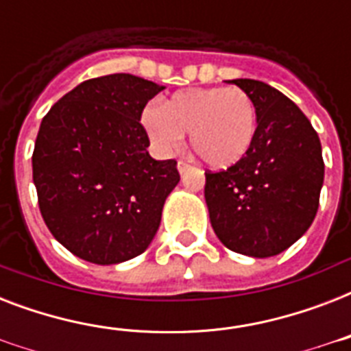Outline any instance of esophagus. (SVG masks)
Wrapping results in <instances>:
<instances>
[{
    "label": "esophagus",
    "mask_w": 351,
    "mask_h": 351,
    "mask_svg": "<svg viewBox=\"0 0 351 351\" xmlns=\"http://www.w3.org/2000/svg\"><path fill=\"white\" fill-rule=\"evenodd\" d=\"M189 169H191V165L187 164L186 160H180V162H178V171H180V175H184V173Z\"/></svg>",
    "instance_id": "obj_1"
}]
</instances>
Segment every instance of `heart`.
<instances>
[{"label": "heart", "instance_id": "b5f03b06", "mask_svg": "<svg viewBox=\"0 0 351 351\" xmlns=\"http://www.w3.org/2000/svg\"><path fill=\"white\" fill-rule=\"evenodd\" d=\"M142 125L160 153H176L191 132L198 158L215 169L239 164L255 142L258 112L253 98L239 87L180 90L164 104L142 111Z\"/></svg>", "mask_w": 351, "mask_h": 351}]
</instances>
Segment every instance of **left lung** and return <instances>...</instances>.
<instances>
[{"instance_id": "obj_1", "label": "left lung", "mask_w": 351, "mask_h": 351, "mask_svg": "<svg viewBox=\"0 0 351 351\" xmlns=\"http://www.w3.org/2000/svg\"><path fill=\"white\" fill-rule=\"evenodd\" d=\"M258 112L250 153L224 171H206L204 197L220 242L266 258L308 231L324 182L321 140L304 112L280 90L256 80H231Z\"/></svg>"}]
</instances>
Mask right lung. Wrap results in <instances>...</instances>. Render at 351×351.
<instances>
[{
	"instance_id": "1",
	"label": "right lung",
	"mask_w": 351,
	"mask_h": 351,
	"mask_svg": "<svg viewBox=\"0 0 351 351\" xmlns=\"http://www.w3.org/2000/svg\"><path fill=\"white\" fill-rule=\"evenodd\" d=\"M165 87L132 74L87 80L51 107L32 153V180L52 237L93 264L147 250L165 198L180 180L176 160L149 156L143 107Z\"/></svg>"
}]
</instances>
